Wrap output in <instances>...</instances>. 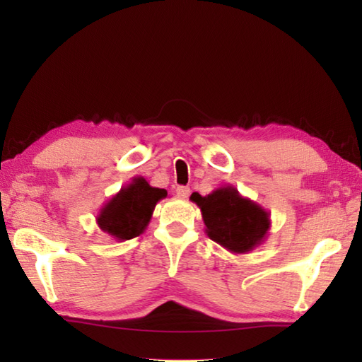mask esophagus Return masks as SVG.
I'll list each match as a JSON object with an SVG mask.
<instances>
[{
    "label": "esophagus",
    "instance_id": "1",
    "mask_svg": "<svg viewBox=\"0 0 362 362\" xmlns=\"http://www.w3.org/2000/svg\"><path fill=\"white\" fill-rule=\"evenodd\" d=\"M175 193H177V196H179V197L187 199L189 196V188L188 187H183V185L182 187H177Z\"/></svg>",
    "mask_w": 362,
    "mask_h": 362
}]
</instances>
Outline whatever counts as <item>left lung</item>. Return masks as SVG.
<instances>
[{
	"mask_svg": "<svg viewBox=\"0 0 362 362\" xmlns=\"http://www.w3.org/2000/svg\"><path fill=\"white\" fill-rule=\"evenodd\" d=\"M202 213L206 236L230 253H249L264 243L271 228V213L227 185L210 194L191 196Z\"/></svg>",
	"mask_w": 362,
	"mask_h": 362,
	"instance_id": "left-lung-1",
	"label": "left lung"
}]
</instances>
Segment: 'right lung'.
<instances>
[{
	"label": "right lung",
	"mask_w": 362,
	"mask_h": 362,
	"mask_svg": "<svg viewBox=\"0 0 362 362\" xmlns=\"http://www.w3.org/2000/svg\"><path fill=\"white\" fill-rule=\"evenodd\" d=\"M168 196L166 189L151 187L141 175L107 201L96 216V224L115 241H127L148 228L156 205Z\"/></svg>",
	"instance_id": "1"
}]
</instances>
